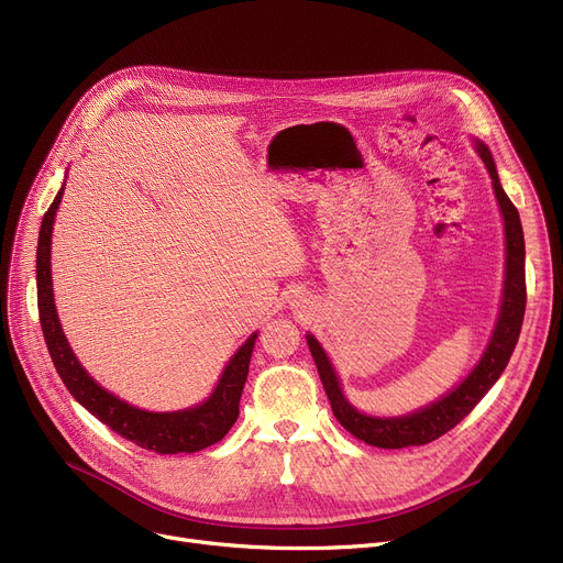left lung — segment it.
<instances>
[{
  "instance_id": "left-lung-1",
  "label": "left lung",
  "mask_w": 563,
  "mask_h": 563,
  "mask_svg": "<svg viewBox=\"0 0 563 563\" xmlns=\"http://www.w3.org/2000/svg\"><path fill=\"white\" fill-rule=\"evenodd\" d=\"M472 145H475L479 159L484 162L490 175L499 217H501V223H505V283H501L497 319L493 323L488 344L477 365L467 372V376L459 383V386H454L450 393H445L440 399L418 410L406 412V416H390V418L367 416V412L358 410L346 399L342 390V380L329 358L327 349L321 346V342L312 333H306L319 378L323 383V390H327V397L331 401L333 416L351 435H356L358 440L367 442L372 448L401 450L410 445H427V442L454 429L467 412L484 399V395L495 386V380L501 376V372H505L522 329L527 294H525V236H522L520 214L499 185V175H497L495 159L488 151V145L482 139H472Z\"/></svg>"
}]
</instances>
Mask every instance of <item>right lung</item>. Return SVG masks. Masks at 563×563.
Instances as JSON below:
<instances>
[{
  "instance_id": "obj_1",
  "label": "right lung",
  "mask_w": 563,
  "mask_h": 563,
  "mask_svg": "<svg viewBox=\"0 0 563 563\" xmlns=\"http://www.w3.org/2000/svg\"><path fill=\"white\" fill-rule=\"evenodd\" d=\"M68 175V170H66ZM66 180L58 189L54 202L43 217L38 232L36 251V283H38V312L41 327L47 342L52 363L66 383L68 393L107 424L118 435L132 440L134 445L151 450L157 454H194L219 442L230 427L240 418V399L244 393V383L249 376V365L253 356V346L257 342V331L234 351V356L223 367L214 390L205 401L194 404L180 410H145L139 408L113 393L104 390L100 383L84 369L79 358L64 333L62 319H58L52 287V230L54 219L62 205Z\"/></svg>"
}]
</instances>
